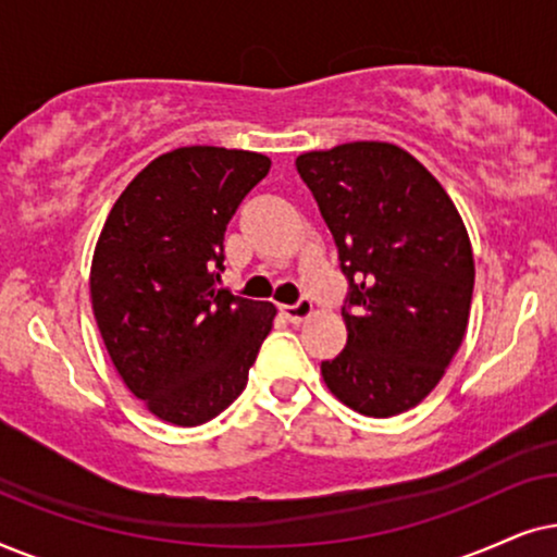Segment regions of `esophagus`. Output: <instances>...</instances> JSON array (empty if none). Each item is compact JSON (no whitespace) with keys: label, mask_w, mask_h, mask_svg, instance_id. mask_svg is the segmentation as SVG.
<instances>
[{"label":"esophagus","mask_w":557,"mask_h":557,"mask_svg":"<svg viewBox=\"0 0 557 557\" xmlns=\"http://www.w3.org/2000/svg\"><path fill=\"white\" fill-rule=\"evenodd\" d=\"M280 310H283V315L290 323H302V321H308L310 315H313V302H310L308 298H300L298 302H295V306H283Z\"/></svg>","instance_id":"34e87169"}]
</instances>
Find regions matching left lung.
Returning <instances> with one entry per match:
<instances>
[{
  "mask_svg": "<svg viewBox=\"0 0 557 557\" xmlns=\"http://www.w3.org/2000/svg\"><path fill=\"white\" fill-rule=\"evenodd\" d=\"M295 165L348 277V338L321 364L325 387L367 418L407 412L443 380L469 325L476 270L461 213L397 145L346 143Z\"/></svg>",
  "mask_w": 557,
  "mask_h": 557,
  "instance_id": "obj_1",
  "label": "left lung"
}]
</instances>
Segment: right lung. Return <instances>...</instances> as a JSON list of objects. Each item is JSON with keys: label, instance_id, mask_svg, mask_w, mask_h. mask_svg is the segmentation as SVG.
Returning <instances> with one entry per match:
<instances>
[{"label": "right lung", "instance_id": "right-lung-1", "mask_svg": "<svg viewBox=\"0 0 557 557\" xmlns=\"http://www.w3.org/2000/svg\"><path fill=\"white\" fill-rule=\"evenodd\" d=\"M270 158L193 145L137 173L101 228L91 306L122 382L181 428L224 412L272 331V302L221 290L224 232Z\"/></svg>", "mask_w": 557, "mask_h": 557}]
</instances>
